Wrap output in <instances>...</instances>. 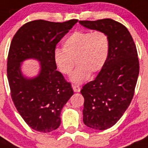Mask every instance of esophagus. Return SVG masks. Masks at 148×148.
<instances>
[{
	"label": "esophagus",
	"mask_w": 148,
	"mask_h": 148,
	"mask_svg": "<svg viewBox=\"0 0 148 148\" xmlns=\"http://www.w3.org/2000/svg\"><path fill=\"white\" fill-rule=\"evenodd\" d=\"M73 90H74V92H79L80 91V88L77 86H72Z\"/></svg>",
	"instance_id": "esophagus-1"
}]
</instances>
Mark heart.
Segmentation results:
<instances>
[{
    "label": "heart",
    "mask_w": 148,
    "mask_h": 148,
    "mask_svg": "<svg viewBox=\"0 0 148 148\" xmlns=\"http://www.w3.org/2000/svg\"><path fill=\"white\" fill-rule=\"evenodd\" d=\"M110 51V40L106 32L77 31L63 42V50L56 49L53 60L56 68L63 75L71 74L75 60L77 67L70 81L80 85L89 79L91 74L99 72L104 67Z\"/></svg>",
    "instance_id": "b5f03b06"
}]
</instances>
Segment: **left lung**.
<instances>
[{
    "label": "left lung",
    "mask_w": 148,
    "mask_h": 148,
    "mask_svg": "<svg viewBox=\"0 0 148 148\" xmlns=\"http://www.w3.org/2000/svg\"><path fill=\"white\" fill-rule=\"evenodd\" d=\"M79 23L106 32L110 40L106 64L80 91L85 99L84 124L94 130H106L119 121L134 97L139 72L136 48L127 28L117 21L106 18Z\"/></svg>",
    "instance_id": "left-lung-1"
}]
</instances>
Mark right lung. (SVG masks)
Instances as JSON below:
<instances>
[{
    "label": "right lung",
    "instance_id": "add662e5",
    "mask_svg": "<svg viewBox=\"0 0 148 148\" xmlns=\"http://www.w3.org/2000/svg\"><path fill=\"white\" fill-rule=\"evenodd\" d=\"M77 21H31L21 26L12 40L7 60L12 99L26 124L39 132L59 127L61 110L74 94L71 84L56 70L53 54L56 45ZM31 59L40 62V70L38 75L29 77L21 66Z\"/></svg>",
    "mask_w": 148,
    "mask_h": 148
}]
</instances>
